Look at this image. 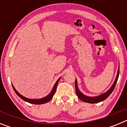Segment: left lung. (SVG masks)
<instances>
[{
    "instance_id": "left-lung-1",
    "label": "left lung",
    "mask_w": 127,
    "mask_h": 127,
    "mask_svg": "<svg viewBox=\"0 0 127 127\" xmlns=\"http://www.w3.org/2000/svg\"><path fill=\"white\" fill-rule=\"evenodd\" d=\"M119 73H120V68H118V73L116 77V79L114 81V83L112 85L111 88H110L108 91H107L105 93L98 95L97 97H88V96H86V95H83V94H82L80 91H79V90L78 89L77 83V79H76V81H75V88H76V93L77 97H78L81 100L84 102H88L90 103V104H95V103H98L100 102L103 101V100H104L105 99H106V98L111 95V94L113 92V91L114 90V88H115V86H116V83H117L118 79Z\"/></svg>"
}]
</instances>
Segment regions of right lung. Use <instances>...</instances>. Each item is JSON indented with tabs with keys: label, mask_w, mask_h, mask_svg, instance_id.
Returning <instances> with one entry per match:
<instances>
[{
	"label": "right lung",
	"mask_w": 127,
	"mask_h": 127,
	"mask_svg": "<svg viewBox=\"0 0 127 127\" xmlns=\"http://www.w3.org/2000/svg\"><path fill=\"white\" fill-rule=\"evenodd\" d=\"M60 78H61V77H60V78L57 80V81L56 82V83L55 84V85H54L53 88L52 90H51V92H50V94L48 95H47L46 97H44V98H40V99H30V98H26V97H23V95H22L21 94H20L17 91H16V90L15 89V88L13 86V87L14 92H15L16 94H17L18 96H19L20 98H22V99H23V100H25V101L30 103V104H45V103L48 102L50 100H51V98H52L53 97L54 94H55V93L56 92V89H57V85H58V81H59V80L60 79Z\"/></svg>",
	"instance_id": "right-lung-1"
}]
</instances>
